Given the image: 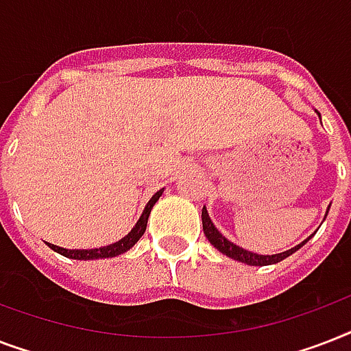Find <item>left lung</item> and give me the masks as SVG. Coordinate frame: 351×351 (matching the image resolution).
Instances as JSON below:
<instances>
[{"instance_id": "8db88e82", "label": "left lung", "mask_w": 351, "mask_h": 351, "mask_svg": "<svg viewBox=\"0 0 351 351\" xmlns=\"http://www.w3.org/2000/svg\"><path fill=\"white\" fill-rule=\"evenodd\" d=\"M319 117H321V114H319ZM202 228L204 234L208 237L209 242H211L220 253H224V255H228L230 258H234V261L244 262L247 266H269V264H277V262L284 261L286 256H289L297 250H300V247L310 240L306 239L304 242H300L299 245H295V247H291V250L288 251H282V253H277V255H256V253H251V251L244 250V247H240V245L233 244V242H230V240L226 239L224 234L215 228V224L211 222V219H209L208 209L206 208H202Z\"/></svg>"}]
</instances>
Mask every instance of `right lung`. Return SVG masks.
I'll return each instance as SVG.
<instances>
[{
  "mask_svg": "<svg viewBox=\"0 0 351 351\" xmlns=\"http://www.w3.org/2000/svg\"><path fill=\"white\" fill-rule=\"evenodd\" d=\"M162 193H164V189H160V191L154 193L153 197H151V200L147 202V206H145V209H143L142 217H140L136 224H134V228H132L123 239L114 242V244L104 245V247H96V250H65V247H60V245H51V250H54L56 253H60V255L67 256V258H74V261H95V258H111V256L121 255V253H125V251L131 250L132 245L142 239V234L145 233V228H147V219L149 215H151V209H153L154 204L158 202V198L162 197Z\"/></svg>",
  "mask_w": 351,
  "mask_h": 351,
  "instance_id": "1",
  "label": "right lung"
}]
</instances>
